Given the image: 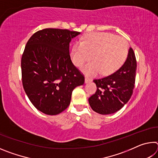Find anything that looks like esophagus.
Wrapping results in <instances>:
<instances>
[{"mask_svg": "<svg viewBox=\"0 0 158 158\" xmlns=\"http://www.w3.org/2000/svg\"><path fill=\"white\" fill-rule=\"evenodd\" d=\"M91 81V79H90V78H89V77H85V84H88V83H89Z\"/></svg>", "mask_w": 158, "mask_h": 158, "instance_id": "obj_1", "label": "esophagus"}]
</instances>
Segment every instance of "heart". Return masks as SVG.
<instances>
[{"instance_id":"1","label":"heart","mask_w":158,"mask_h":158,"mask_svg":"<svg viewBox=\"0 0 158 158\" xmlns=\"http://www.w3.org/2000/svg\"><path fill=\"white\" fill-rule=\"evenodd\" d=\"M127 54L128 43L123 37L109 33H95L74 45L71 57L78 67L93 57L94 61L82 67L81 70L85 75L95 77L101 73L103 75L114 73L123 65Z\"/></svg>"}]
</instances>
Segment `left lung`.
Returning a JSON list of instances; mask_svg holds the SVG:
<instances>
[{
  "instance_id": "1",
  "label": "left lung",
  "mask_w": 158,
  "mask_h": 158,
  "mask_svg": "<svg viewBox=\"0 0 158 158\" xmlns=\"http://www.w3.org/2000/svg\"><path fill=\"white\" fill-rule=\"evenodd\" d=\"M137 61L135 53L130 48L123 65L111 75L93 82L97 91L89 99L90 107L102 115L116 113L123 108L132 95L135 87Z\"/></svg>"
}]
</instances>
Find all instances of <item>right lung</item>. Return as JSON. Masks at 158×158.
<instances>
[{"instance_id": "right-lung-1", "label": "right lung", "mask_w": 158, "mask_h": 158, "mask_svg": "<svg viewBox=\"0 0 158 158\" xmlns=\"http://www.w3.org/2000/svg\"><path fill=\"white\" fill-rule=\"evenodd\" d=\"M80 33L45 28L34 33L26 43L21 63L23 87L42 113H61L70 104L74 88L84 84V75L69 56V43Z\"/></svg>"}]
</instances>
